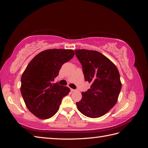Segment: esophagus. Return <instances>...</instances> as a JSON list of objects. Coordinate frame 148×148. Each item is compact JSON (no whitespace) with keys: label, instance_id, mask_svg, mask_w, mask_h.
<instances>
[{"label":"esophagus","instance_id":"esophagus-1","mask_svg":"<svg viewBox=\"0 0 148 148\" xmlns=\"http://www.w3.org/2000/svg\"><path fill=\"white\" fill-rule=\"evenodd\" d=\"M70 91H71V92H74V91H75L76 90H75V89H71V88H70Z\"/></svg>","mask_w":148,"mask_h":148}]
</instances>
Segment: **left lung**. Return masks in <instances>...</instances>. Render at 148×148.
<instances>
[{"label":"left lung","instance_id":"1","mask_svg":"<svg viewBox=\"0 0 148 148\" xmlns=\"http://www.w3.org/2000/svg\"><path fill=\"white\" fill-rule=\"evenodd\" d=\"M75 54L82 65L85 81L91 83L76 102L79 111L90 118H98L112 108L122 88L119 71L108 58L96 51L78 49Z\"/></svg>","mask_w":148,"mask_h":148}]
</instances>
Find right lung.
<instances>
[{
	"mask_svg": "<svg viewBox=\"0 0 148 148\" xmlns=\"http://www.w3.org/2000/svg\"><path fill=\"white\" fill-rule=\"evenodd\" d=\"M71 49H52L39 53L31 60L21 78L20 91L28 110L40 119L59 110L62 98L70 89L53 83L64 64L73 57Z\"/></svg>",
	"mask_w": 148,
	"mask_h": 148,
	"instance_id": "obj_1",
	"label": "right lung"
}]
</instances>
